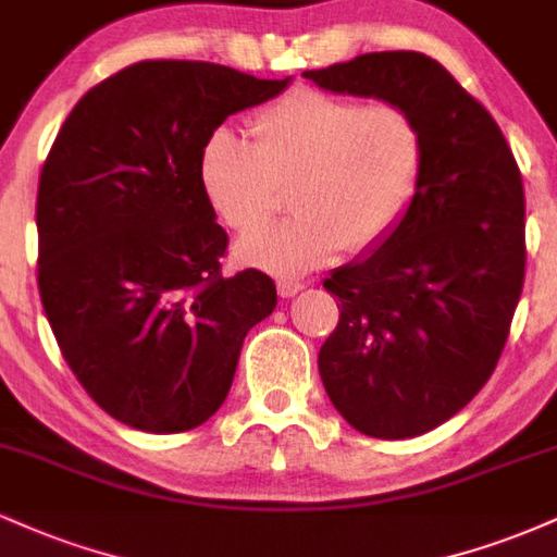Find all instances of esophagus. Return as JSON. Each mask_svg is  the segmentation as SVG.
Instances as JSON below:
<instances>
[{"label":"esophagus","mask_w":557,"mask_h":557,"mask_svg":"<svg viewBox=\"0 0 557 557\" xmlns=\"http://www.w3.org/2000/svg\"><path fill=\"white\" fill-rule=\"evenodd\" d=\"M304 283H293V280H280L277 283V293L280 298H296L300 290H304Z\"/></svg>","instance_id":"1"}]
</instances>
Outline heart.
<instances>
[{"label": "heart", "instance_id": "obj_1", "mask_svg": "<svg viewBox=\"0 0 557 557\" xmlns=\"http://www.w3.org/2000/svg\"><path fill=\"white\" fill-rule=\"evenodd\" d=\"M253 144L230 127L203 140L198 181L230 230L247 235L294 188L299 216L240 240L246 264L296 280L343 246L372 251L400 225L419 188L424 140L395 104H367L314 88L293 91L251 120Z\"/></svg>", "mask_w": 557, "mask_h": 557}]
</instances>
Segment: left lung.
Segmentation results:
<instances>
[{
  "label": "left lung",
  "instance_id": "left-lung-1",
  "mask_svg": "<svg viewBox=\"0 0 557 557\" xmlns=\"http://www.w3.org/2000/svg\"><path fill=\"white\" fill-rule=\"evenodd\" d=\"M304 78L400 107L424 140L400 225L330 272L341 319L319 350L332 406L376 440L417 437L482 389L523 285V185L492 114L432 57L372 52Z\"/></svg>",
  "mask_w": 557,
  "mask_h": 557
}]
</instances>
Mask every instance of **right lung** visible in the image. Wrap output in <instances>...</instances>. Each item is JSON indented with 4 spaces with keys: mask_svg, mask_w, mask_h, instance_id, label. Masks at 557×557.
<instances>
[{
    "mask_svg": "<svg viewBox=\"0 0 557 557\" xmlns=\"http://www.w3.org/2000/svg\"><path fill=\"white\" fill-rule=\"evenodd\" d=\"M290 78L146 60L94 86L38 177V290L86 393L133 430L175 434L222 406L248 330L277 306L259 270L222 277L227 233L198 181L230 114Z\"/></svg>",
    "mask_w": 557,
    "mask_h": 557,
    "instance_id": "add662e5",
    "label": "right lung"
}]
</instances>
